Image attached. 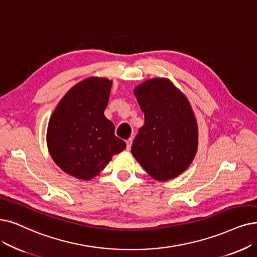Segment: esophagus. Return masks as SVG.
I'll list each match as a JSON object with an SVG mask.
<instances>
[{
	"instance_id": "esophagus-1",
	"label": "esophagus",
	"mask_w": 257,
	"mask_h": 257,
	"mask_svg": "<svg viewBox=\"0 0 257 257\" xmlns=\"http://www.w3.org/2000/svg\"><path fill=\"white\" fill-rule=\"evenodd\" d=\"M132 142H133V138H128V139L126 140V150H127V151H130V150H131Z\"/></svg>"
}]
</instances>
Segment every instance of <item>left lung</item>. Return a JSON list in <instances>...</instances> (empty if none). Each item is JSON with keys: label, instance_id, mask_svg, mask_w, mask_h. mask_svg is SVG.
Returning <instances> with one entry per match:
<instances>
[{"label": "left lung", "instance_id": "left-lung-1", "mask_svg": "<svg viewBox=\"0 0 257 257\" xmlns=\"http://www.w3.org/2000/svg\"><path fill=\"white\" fill-rule=\"evenodd\" d=\"M145 124L139 128L132 154L158 181L186 171L198 149V126L188 98L168 78H153L134 88Z\"/></svg>", "mask_w": 257, "mask_h": 257}]
</instances>
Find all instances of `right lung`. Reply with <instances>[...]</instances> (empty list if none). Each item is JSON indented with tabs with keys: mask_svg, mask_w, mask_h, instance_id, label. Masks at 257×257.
Here are the masks:
<instances>
[{
	"mask_svg": "<svg viewBox=\"0 0 257 257\" xmlns=\"http://www.w3.org/2000/svg\"><path fill=\"white\" fill-rule=\"evenodd\" d=\"M112 81L89 77L71 87L51 115L46 133L49 155L68 175L90 180L126 148L104 116Z\"/></svg>",
	"mask_w": 257,
	"mask_h": 257,
	"instance_id": "add662e5",
	"label": "right lung"
}]
</instances>
